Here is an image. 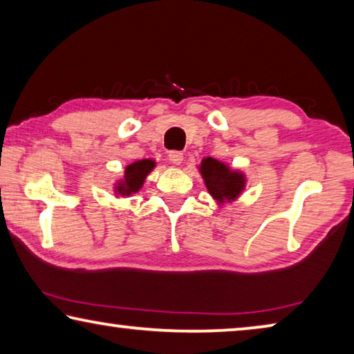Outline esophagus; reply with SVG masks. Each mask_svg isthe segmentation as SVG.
Segmentation results:
<instances>
[{
  "instance_id": "obj_1",
  "label": "esophagus",
  "mask_w": 354,
  "mask_h": 354,
  "mask_svg": "<svg viewBox=\"0 0 354 354\" xmlns=\"http://www.w3.org/2000/svg\"><path fill=\"white\" fill-rule=\"evenodd\" d=\"M169 160L173 165H181L183 160H184V154L179 153V151H171L169 154Z\"/></svg>"
}]
</instances>
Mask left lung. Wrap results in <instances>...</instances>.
<instances>
[{
  "label": "left lung",
  "instance_id": "8db88e82",
  "mask_svg": "<svg viewBox=\"0 0 354 354\" xmlns=\"http://www.w3.org/2000/svg\"><path fill=\"white\" fill-rule=\"evenodd\" d=\"M206 189L217 206L236 201L247 189L248 178L242 170L215 158H205L196 165Z\"/></svg>",
  "mask_w": 354,
  "mask_h": 354
}]
</instances>
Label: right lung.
<instances>
[{
    "label": "right lung",
    "instance_id": "right-lung-1",
    "mask_svg": "<svg viewBox=\"0 0 354 354\" xmlns=\"http://www.w3.org/2000/svg\"><path fill=\"white\" fill-rule=\"evenodd\" d=\"M156 169L154 159H139L124 167L123 175L112 185L115 198H129L137 194L145 183L147 176Z\"/></svg>",
    "mask_w": 354,
    "mask_h": 354
}]
</instances>
